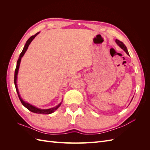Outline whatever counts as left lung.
I'll return each mask as SVG.
<instances>
[{"label":"left lung","mask_w":150,"mask_h":150,"mask_svg":"<svg viewBox=\"0 0 150 150\" xmlns=\"http://www.w3.org/2000/svg\"><path fill=\"white\" fill-rule=\"evenodd\" d=\"M116 42L117 44V45H118V46H119L121 49H122L124 50V51L126 52V54H128V55H129V53H128V50H127V48H126V47L125 46V45L124 44L123 42H122L121 41H120V40H118V39H116Z\"/></svg>","instance_id":"obj_1"}]
</instances>
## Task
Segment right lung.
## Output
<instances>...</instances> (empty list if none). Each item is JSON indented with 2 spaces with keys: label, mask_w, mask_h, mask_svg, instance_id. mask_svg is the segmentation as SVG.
<instances>
[{
  "label": "right lung",
  "mask_w": 150,
  "mask_h": 150,
  "mask_svg": "<svg viewBox=\"0 0 150 150\" xmlns=\"http://www.w3.org/2000/svg\"><path fill=\"white\" fill-rule=\"evenodd\" d=\"M39 33H36L35 35H32L31 37L27 40V42L25 44L24 47L22 50V52L21 53L19 59H18L17 62V66H16V70H15V74H14V84H15V86H16V89L17 91V93L18 94V96H19V98L20 99L21 102L22 103V104H23V106H24L27 109H28V110L33 112H35V113H38V114H43V115H49V114H51V113L53 112L54 111L56 110L57 109L61 106V103H60L59 104H58V105L56 107L51 108V109H47V110H42V109H39L38 108H36L33 105H31V104L26 103L25 101H24L22 100V98H21L20 95H19V91H18V88H17V74H18V71H19V66H20V63H21V58L22 57V56H24V54H25V52H26L27 49H28L30 43L32 42V40H33L36 35H37Z\"/></svg>",
  "instance_id": "add662e5"
}]
</instances>
